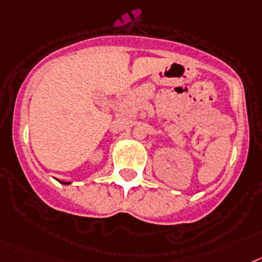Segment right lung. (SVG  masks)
<instances>
[{"instance_id":"obj_1","label":"right lung","mask_w":262,"mask_h":262,"mask_svg":"<svg viewBox=\"0 0 262 262\" xmlns=\"http://www.w3.org/2000/svg\"><path fill=\"white\" fill-rule=\"evenodd\" d=\"M62 185H70V182H62V181H59Z\"/></svg>"}]
</instances>
